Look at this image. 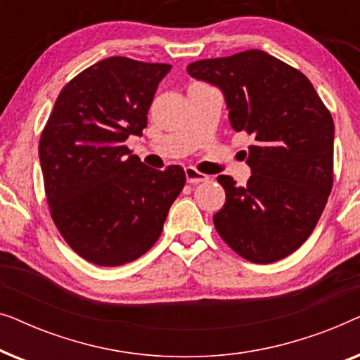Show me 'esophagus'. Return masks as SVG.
<instances>
[{
  "label": "esophagus",
  "mask_w": 360,
  "mask_h": 360,
  "mask_svg": "<svg viewBox=\"0 0 360 360\" xmlns=\"http://www.w3.org/2000/svg\"><path fill=\"white\" fill-rule=\"evenodd\" d=\"M185 176L188 184H200V181H206L210 179L208 175L201 174V172L193 169V167H185Z\"/></svg>",
  "instance_id": "1"
}]
</instances>
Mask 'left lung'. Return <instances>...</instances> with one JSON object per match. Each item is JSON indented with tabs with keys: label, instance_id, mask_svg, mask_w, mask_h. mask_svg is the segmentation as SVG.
I'll use <instances>...</instances> for the list:
<instances>
[{
	"label": "left lung",
	"instance_id": "1",
	"mask_svg": "<svg viewBox=\"0 0 360 360\" xmlns=\"http://www.w3.org/2000/svg\"><path fill=\"white\" fill-rule=\"evenodd\" d=\"M186 72L218 86L233 129L255 139L248 185L218 176L226 203L213 216L216 231L249 262L287 257L313 233L331 193V112L302 72L257 49L193 62Z\"/></svg>",
	"mask_w": 360,
	"mask_h": 360
}]
</instances>
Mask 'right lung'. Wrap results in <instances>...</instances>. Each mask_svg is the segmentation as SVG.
Listing matches in <instances>:
<instances>
[{
    "instance_id": "obj_1",
    "label": "right lung",
    "mask_w": 360,
    "mask_h": 360,
    "mask_svg": "<svg viewBox=\"0 0 360 360\" xmlns=\"http://www.w3.org/2000/svg\"><path fill=\"white\" fill-rule=\"evenodd\" d=\"M172 65L96 62L57 96L39 142L44 188L62 238L88 262L116 267L146 254L185 186L180 165L155 170L124 146L142 136Z\"/></svg>"
}]
</instances>
